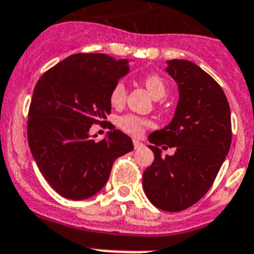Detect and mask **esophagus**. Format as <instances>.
<instances>
[{
  "instance_id": "34e87169",
  "label": "esophagus",
  "mask_w": 254,
  "mask_h": 254,
  "mask_svg": "<svg viewBox=\"0 0 254 254\" xmlns=\"http://www.w3.org/2000/svg\"><path fill=\"white\" fill-rule=\"evenodd\" d=\"M133 146H135V149H140L144 146V144L141 141H138V140H133Z\"/></svg>"
}]
</instances>
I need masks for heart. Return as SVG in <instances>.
Segmentation results:
<instances>
[{
  "label": "heart",
  "mask_w": 254,
  "mask_h": 254,
  "mask_svg": "<svg viewBox=\"0 0 254 254\" xmlns=\"http://www.w3.org/2000/svg\"><path fill=\"white\" fill-rule=\"evenodd\" d=\"M144 84L146 90L151 94V96L155 100L163 99L167 95V83L164 79L158 74H149L144 78ZM126 97H127V88L123 82H117L114 84V87L110 91L109 100L114 108H121L125 104ZM118 126L119 128L123 132L128 133L131 136H140L142 135V132L146 127L151 125L150 121L148 119L141 118V117L133 116V114H126V116L118 118Z\"/></svg>",
  "instance_id": "1"
}]
</instances>
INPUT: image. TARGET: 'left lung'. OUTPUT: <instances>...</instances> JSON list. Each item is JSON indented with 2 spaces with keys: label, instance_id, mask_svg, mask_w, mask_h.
<instances>
[{
  "label": "left lung",
  "instance_id": "obj_1",
  "mask_svg": "<svg viewBox=\"0 0 254 254\" xmlns=\"http://www.w3.org/2000/svg\"><path fill=\"white\" fill-rule=\"evenodd\" d=\"M166 71L179 88L172 121L150 133L154 162L142 175L149 200L167 212L184 211L209 190L231 145V116L220 84L189 60L167 62ZM175 147L161 158L159 146Z\"/></svg>",
  "mask_w": 254,
  "mask_h": 254
}]
</instances>
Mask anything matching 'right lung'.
I'll use <instances>...</instances> for the list:
<instances>
[{
    "label": "right lung",
    "mask_w": 254,
    "mask_h": 254,
    "mask_svg": "<svg viewBox=\"0 0 254 254\" xmlns=\"http://www.w3.org/2000/svg\"><path fill=\"white\" fill-rule=\"evenodd\" d=\"M129 71L128 60L105 54H75L38 79L28 118V142L43 177L62 196L83 200L100 191L117 158L133 150L119 129L100 141L95 123L110 114L114 84Z\"/></svg>",
    "instance_id": "1"
}]
</instances>
